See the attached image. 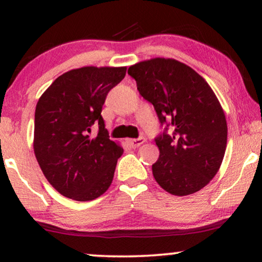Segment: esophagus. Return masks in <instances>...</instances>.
I'll use <instances>...</instances> for the list:
<instances>
[{
	"label": "esophagus",
	"mask_w": 262,
	"mask_h": 262,
	"mask_svg": "<svg viewBox=\"0 0 262 262\" xmlns=\"http://www.w3.org/2000/svg\"><path fill=\"white\" fill-rule=\"evenodd\" d=\"M144 141H145V139L143 137H138V138H135V139H127V143H128V145L131 146V148H137V146L143 144Z\"/></svg>",
	"instance_id": "34e87169"
}]
</instances>
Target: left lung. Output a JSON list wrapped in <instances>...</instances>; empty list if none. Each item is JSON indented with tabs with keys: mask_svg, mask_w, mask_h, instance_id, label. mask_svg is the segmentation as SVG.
<instances>
[{
	"mask_svg": "<svg viewBox=\"0 0 262 262\" xmlns=\"http://www.w3.org/2000/svg\"><path fill=\"white\" fill-rule=\"evenodd\" d=\"M127 74L164 126L155 138L157 184L174 195L198 192L217 174L227 148V120L212 89L192 68L169 58L137 63Z\"/></svg>",
	"mask_w": 262,
	"mask_h": 262,
	"instance_id": "obj_1",
	"label": "left lung"
}]
</instances>
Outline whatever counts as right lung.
I'll use <instances>...</instances> for the list:
<instances>
[{"label":"right lung","mask_w":262,"mask_h":262,"mask_svg":"<svg viewBox=\"0 0 262 262\" xmlns=\"http://www.w3.org/2000/svg\"><path fill=\"white\" fill-rule=\"evenodd\" d=\"M126 68L84 67L60 75L40 96L34 114V154L60 194L88 202L112 184L123 149L111 141L101 116L106 96ZM99 126L93 139L91 127Z\"/></svg>","instance_id":"right-lung-1"}]
</instances>
